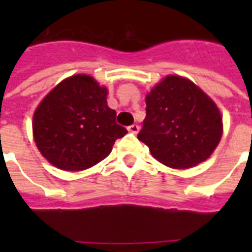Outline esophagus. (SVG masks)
Here are the masks:
<instances>
[{
    "label": "esophagus",
    "mask_w": 252,
    "mask_h": 252,
    "mask_svg": "<svg viewBox=\"0 0 252 252\" xmlns=\"http://www.w3.org/2000/svg\"><path fill=\"white\" fill-rule=\"evenodd\" d=\"M138 129H140V126H138L137 124H132V126H128V130H129L130 133H133V134L137 133Z\"/></svg>",
    "instance_id": "34e87169"
}]
</instances>
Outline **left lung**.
Returning <instances> with one entry per match:
<instances>
[{
  "label": "left lung",
  "mask_w": 252,
  "mask_h": 252,
  "mask_svg": "<svg viewBox=\"0 0 252 252\" xmlns=\"http://www.w3.org/2000/svg\"><path fill=\"white\" fill-rule=\"evenodd\" d=\"M221 136L219 108L191 81L168 76L146 95V118L137 138L163 165H199L213 153Z\"/></svg>",
  "instance_id": "8db88e82"
}]
</instances>
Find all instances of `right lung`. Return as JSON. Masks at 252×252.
Masks as SVG:
<instances>
[{
    "label": "right lung",
    "mask_w": 252,
    "mask_h": 252,
    "mask_svg": "<svg viewBox=\"0 0 252 252\" xmlns=\"http://www.w3.org/2000/svg\"><path fill=\"white\" fill-rule=\"evenodd\" d=\"M107 106V90L86 74L57 85L33 114V138L43 157L66 171H80L111 153L128 133Z\"/></svg>",
    "instance_id": "1"
}]
</instances>
